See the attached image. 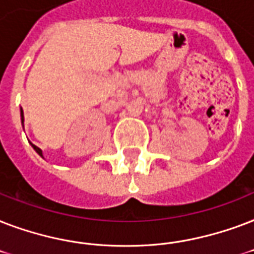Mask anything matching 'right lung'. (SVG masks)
<instances>
[{"label":"right lung","mask_w":254,"mask_h":254,"mask_svg":"<svg viewBox=\"0 0 254 254\" xmlns=\"http://www.w3.org/2000/svg\"><path fill=\"white\" fill-rule=\"evenodd\" d=\"M21 122H22V125H23V111H22V109H21ZM31 145H33V148L37 151V154H38L39 156H42V151H41V148H38V147H37V145H34V144H31Z\"/></svg>","instance_id":"right-lung-1"}]
</instances>
